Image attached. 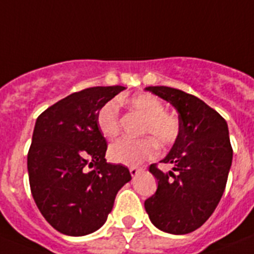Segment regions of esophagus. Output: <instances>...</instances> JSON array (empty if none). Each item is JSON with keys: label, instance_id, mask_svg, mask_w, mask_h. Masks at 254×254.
Here are the masks:
<instances>
[{"label": "esophagus", "instance_id": "1", "mask_svg": "<svg viewBox=\"0 0 254 254\" xmlns=\"http://www.w3.org/2000/svg\"><path fill=\"white\" fill-rule=\"evenodd\" d=\"M143 169H140V167H136V166H131L129 169V171H130V174H131V176H136L138 175V174L140 173V171H142Z\"/></svg>", "mask_w": 254, "mask_h": 254}]
</instances>
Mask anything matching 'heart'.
Returning a JSON list of instances; mask_svg holds the SVG:
<instances>
[{"label": "heart", "instance_id": "1", "mask_svg": "<svg viewBox=\"0 0 254 254\" xmlns=\"http://www.w3.org/2000/svg\"><path fill=\"white\" fill-rule=\"evenodd\" d=\"M130 107L144 118L139 139H120L109 149L110 160L118 164L139 165L157 153V141L162 147L174 144L180 134V121L175 115L165 111L162 101L151 93L134 94ZM97 127L106 139H115L120 134L118 101L106 102L97 114Z\"/></svg>", "mask_w": 254, "mask_h": 254}]
</instances>
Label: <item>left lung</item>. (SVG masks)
Segmentation results:
<instances>
[{
    "label": "left lung",
    "instance_id": "obj_1",
    "mask_svg": "<svg viewBox=\"0 0 254 254\" xmlns=\"http://www.w3.org/2000/svg\"><path fill=\"white\" fill-rule=\"evenodd\" d=\"M179 114L180 134L161 162L173 164L164 173L152 164L157 179L156 193L145 199L152 224L170 234H188L212 215L224 194L233 148L228 124L216 110L193 94L170 87H148Z\"/></svg>",
    "mask_w": 254,
    "mask_h": 254
}]
</instances>
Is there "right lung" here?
<instances>
[{
	"mask_svg": "<svg viewBox=\"0 0 254 254\" xmlns=\"http://www.w3.org/2000/svg\"><path fill=\"white\" fill-rule=\"evenodd\" d=\"M125 87L75 92L42 112L28 152L34 202L57 231L81 237L100 229L120 188L131 180L124 165L107 164L97 114Z\"/></svg>",
	"mask_w": 254,
	"mask_h": 254,
	"instance_id": "1",
	"label": "right lung"
}]
</instances>
